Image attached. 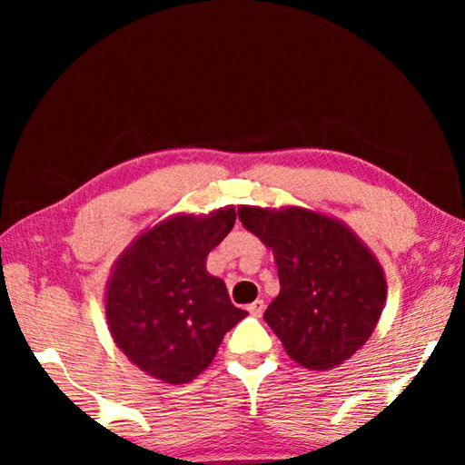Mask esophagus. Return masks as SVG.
I'll return each mask as SVG.
<instances>
[{"label":"esophagus","instance_id":"34e87169","mask_svg":"<svg viewBox=\"0 0 465 465\" xmlns=\"http://www.w3.org/2000/svg\"><path fill=\"white\" fill-rule=\"evenodd\" d=\"M246 310L250 312V316H254V318H261L262 313H264V302H262V299H256V302H254V303H250Z\"/></svg>","mask_w":465,"mask_h":465}]
</instances>
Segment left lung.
<instances>
[{
    "mask_svg": "<svg viewBox=\"0 0 465 465\" xmlns=\"http://www.w3.org/2000/svg\"><path fill=\"white\" fill-rule=\"evenodd\" d=\"M242 225L272 248L281 293L264 320L295 363L328 371L371 336L385 302L380 262L349 227L308 209L242 207Z\"/></svg>",
    "mask_w": 465,
    "mask_h": 465,
    "instance_id": "1",
    "label": "left lung"
}]
</instances>
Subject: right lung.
<instances>
[{
    "instance_id": "obj_1",
    "label": "right lung",
    "mask_w": 465,
    "mask_h": 465,
    "mask_svg": "<svg viewBox=\"0 0 465 465\" xmlns=\"http://www.w3.org/2000/svg\"><path fill=\"white\" fill-rule=\"evenodd\" d=\"M233 223V207L172 217L139 235L116 262L106 291L110 332L129 361L157 380H194L248 316L232 303L225 282L204 271Z\"/></svg>"
}]
</instances>
